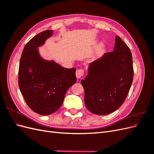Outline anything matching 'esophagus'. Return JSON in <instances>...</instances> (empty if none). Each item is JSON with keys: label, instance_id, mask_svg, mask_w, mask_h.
Here are the masks:
<instances>
[{"label": "esophagus", "instance_id": "34e87169", "mask_svg": "<svg viewBox=\"0 0 154 154\" xmlns=\"http://www.w3.org/2000/svg\"><path fill=\"white\" fill-rule=\"evenodd\" d=\"M83 74H84V71L82 69H77L76 71V76L77 78H81L83 76Z\"/></svg>", "mask_w": 154, "mask_h": 154}]
</instances>
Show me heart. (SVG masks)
<instances>
[{"instance_id":"1","label":"heart","mask_w":154,"mask_h":154,"mask_svg":"<svg viewBox=\"0 0 154 154\" xmlns=\"http://www.w3.org/2000/svg\"><path fill=\"white\" fill-rule=\"evenodd\" d=\"M103 44L101 43V44H99L98 46H97V53H100V51H101L102 48H103Z\"/></svg>"}]
</instances>
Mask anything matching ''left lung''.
<instances>
[{"mask_svg": "<svg viewBox=\"0 0 154 154\" xmlns=\"http://www.w3.org/2000/svg\"><path fill=\"white\" fill-rule=\"evenodd\" d=\"M132 56L118 36L112 52L105 53L91 63L81 83L85 90V105L92 113L106 115L122 105L132 85Z\"/></svg>", "mask_w": 154, "mask_h": 154, "instance_id": "obj_1", "label": "left lung"}]
</instances>
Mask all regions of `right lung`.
<instances>
[{
	"label": "right lung",
	"instance_id": "obj_1",
	"mask_svg": "<svg viewBox=\"0 0 154 154\" xmlns=\"http://www.w3.org/2000/svg\"><path fill=\"white\" fill-rule=\"evenodd\" d=\"M53 34V30L44 31L27 43L18 70V85L27 105L44 116L60 109L66 92L76 82L75 68H64L40 55L38 48Z\"/></svg>",
	"mask_w": 154,
	"mask_h": 154
}]
</instances>
